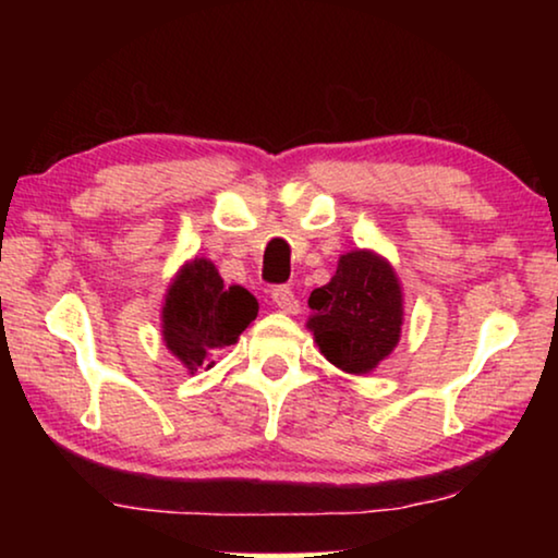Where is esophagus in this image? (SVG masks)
Returning <instances> with one entry per match:
<instances>
[{"mask_svg": "<svg viewBox=\"0 0 558 558\" xmlns=\"http://www.w3.org/2000/svg\"><path fill=\"white\" fill-rule=\"evenodd\" d=\"M271 302L284 312V315H296L300 312V302L292 292V287H274L271 289Z\"/></svg>", "mask_w": 558, "mask_h": 558, "instance_id": "34e87169", "label": "esophagus"}]
</instances>
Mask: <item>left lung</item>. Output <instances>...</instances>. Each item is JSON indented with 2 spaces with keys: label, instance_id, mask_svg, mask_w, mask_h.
I'll use <instances>...</instances> for the list:
<instances>
[{
  "label": "left lung",
  "instance_id": "1",
  "mask_svg": "<svg viewBox=\"0 0 558 558\" xmlns=\"http://www.w3.org/2000/svg\"><path fill=\"white\" fill-rule=\"evenodd\" d=\"M307 327L332 365L345 373H371L399 345L403 292L393 266L373 251L340 256L338 271L310 294Z\"/></svg>",
  "mask_w": 558,
  "mask_h": 558
}]
</instances>
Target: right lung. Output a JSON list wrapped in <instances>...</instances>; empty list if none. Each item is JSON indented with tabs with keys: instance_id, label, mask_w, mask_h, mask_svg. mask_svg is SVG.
<instances>
[{
	"instance_id": "obj_1",
	"label": "right lung",
	"mask_w": 558,
	"mask_h": 558,
	"mask_svg": "<svg viewBox=\"0 0 558 558\" xmlns=\"http://www.w3.org/2000/svg\"><path fill=\"white\" fill-rule=\"evenodd\" d=\"M258 315L256 296L239 284L226 287L208 258H193L178 271L165 294L162 338L170 353L190 373L213 368L220 350Z\"/></svg>"
}]
</instances>
